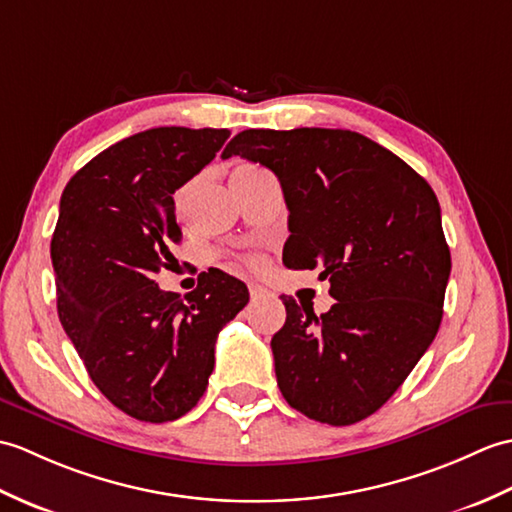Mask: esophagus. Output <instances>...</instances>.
<instances>
[{"label":"esophagus","mask_w":512,"mask_h":512,"mask_svg":"<svg viewBox=\"0 0 512 512\" xmlns=\"http://www.w3.org/2000/svg\"><path fill=\"white\" fill-rule=\"evenodd\" d=\"M249 298H252V302H258V300H265L269 298V291L258 287V285H249Z\"/></svg>","instance_id":"1"}]
</instances>
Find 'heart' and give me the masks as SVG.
<instances>
[{"instance_id":"b5f03b06","label":"heart","mask_w":512,"mask_h":512,"mask_svg":"<svg viewBox=\"0 0 512 512\" xmlns=\"http://www.w3.org/2000/svg\"><path fill=\"white\" fill-rule=\"evenodd\" d=\"M238 173H256V170H263V168H258V166H238L236 168ZM254 265H258V260H252Z\"/></svg>"}]
</instances>
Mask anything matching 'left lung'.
Segmentation results:
<instances>
[{
    "label": "left lung",
    "mask_w": 512,
    "mask_h": 512,
    "mask_svg": "<svg viewBox=\"0 0 512 512\" xmlns=\"http://www.w3.org/2000/svg\"><path fill=\"white\" fill-rule=\"evenodd\" d=\"M274 170L289 208V269L320 267L337 300L282 295L271 337L293 410L335 427L368 418L434 342L451 254L434 190L401 157L346 129H247L225 146Z\"/></svg>",
    "instance_id": "1"
}]
</instances>
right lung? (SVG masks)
Masks as SVG:
<instances>
[{
    "label": "right lung",
    "instance_id": "add662e5",
    "mask_svg": "<svg viewBox=\"0 0 512 512\" xmlns=\"http://www.w3.org/2000/svg\"><path fill=\"white\" fill-rule=\"evenodd\" d=\"M227 129L157 127L109 146L65 186L52 234L56 309L89 377L138 420L188 414L208 388L221 328L249 300L214 269L181 298L153 274L181 241L175 190L217 157Z\"/></svg>",
    "mask_w": 512,
    "mask_h": 512
}]
</instances>
